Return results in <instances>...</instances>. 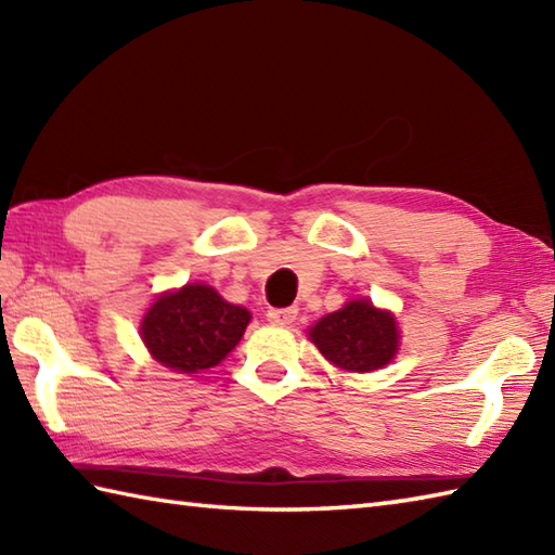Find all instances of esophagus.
Returning a JSON list of instances; mask_svg holds the SVG:
<instances>
[{"label": "esophagus", "instance_id": "1", "mask_svg": "<svg viewBox=\"0 0 555 555\" xmlns=\"http://www.w3.org/2000/svg\"><path fill=\"white\" fill-rule=\"evenodd\" d=\"M296 317H298L296 308H271L267 312V320L276 326H288V324H293Z\"/></svg>", "mask_w": 555, "mask_h": 555}]
</instances>
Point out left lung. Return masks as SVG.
<instances>
[{
    "mask_svg": "<svg viewBox=\"0 0 555 555\" xmlns=\"http://www.w3.org/2000/svg\"><path fill=\"white\" fill-rule=\"evenodd\" d=\"M312 344L326 360L348 372H372L391 362L398 350V326L391 312L367 300H352L310 328Z\"/></svg>",
    "mask_w": 555,
    "mask_h": 555,
    "instance_id": "1",
    "label": "left lung"
}]
</instances>
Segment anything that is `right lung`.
Returning <instances> with one entry per match:
<instances>
[{
	"instance_id": "add662e5",
	"label": "right lung",
	"mask_w": 555,
	"mask_h": 555,
	"mask_svg": "<svg viewBox=\"0 0 555 555\" xmlns=\"http://www.w3.org/2000/svg\"><path fill=\"white\" fill-rule=\"evenodd\" d=\"M250 312L221 300L205 284L183 286L155 300L140 336L164 367L195 374L215 367L238 344Z\"/></svg>"
}]
</instances>
